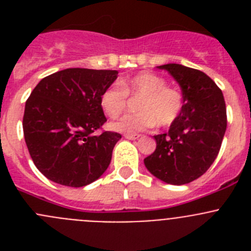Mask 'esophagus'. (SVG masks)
Segmentation results:
<instances>
[{
    "label": "esophagus",
    "instance_id": "34e87169",
    "mask_svg": "<svg viewBox=\"0 0 251 251\" xmlns=\"http://www.w3.org/2000/svg\"><path fill=\"white\" fill-rule=\"evenodd\" d=\"M124 137L127 139H138L141 138V134L139 133H127V134H124Z\"/></svg>",
    "mask_w": 251,
    "mask_h": 251
}]
</instances>
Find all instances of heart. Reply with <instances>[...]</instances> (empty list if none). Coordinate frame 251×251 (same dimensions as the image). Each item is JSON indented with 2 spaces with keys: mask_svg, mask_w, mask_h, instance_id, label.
I'll return each instance as SVG.
<instances>
[{
  "mask_svg": "<svg viewBox=\"0 0 251 251\" xmlns=\"http://www.w3.org/2000/svg\"><path fill=\"white\" fill-rule=\"evenodd\" d=\"M128 97L141 98L137 101L138 113L124 115L113 122L112 128L118 132H138L158 124L170 127L178 119L183 109V95L179 90L167 86V81L153 73H139L113 84L100 95V106L110 118H117L126 110Z\"/></svg>",
  "mask_w": 251,
  "mask_h": 251,
  "instance_id": "heart-1",
  "label": "heart"
}]
</instances>
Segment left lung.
Returning a JSON list of instances; mask_svg holds the SVG:
<instances>
[{
    "label": "left lung",
    "instance_id": "8db88e82",
    "mask_svg": "<svg viewBox=\"0 0 251 251\" xmlns=\"http://www.w3.org/2000/svg\"><path fill=\"white\" fill-rule=\"evenodd\" d=\"M158 68L182 88L183 109L167 133L154 136L156 151L145 165L157 178L185 185L202 176L219 154L227 126L225 100L211 77L197 69L179 64Z\"/></svg>",
    "mask_w": 251,
    "mask_h": 251
}]
</instances>
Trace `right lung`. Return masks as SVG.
<instances>
[{
    "label": "right lung",
    "instance_id": "right-lung-1",
    "mask_svg": "<svg viewBox=\"0 0 251 251\" xmlns=\"http://www.w3.org/2000/svg\"><path fill=\"white\" fill-rule=\"evenodd\" d=\"M117 75V70L72 68L35 86L26 100L22 127L31 158L46 178L83 187L105 172L122 136L101 129L106 118L100 95Z\"/></svg>",
    "mask_w": 251,
    "mask_h": 251
}]
</instances>
